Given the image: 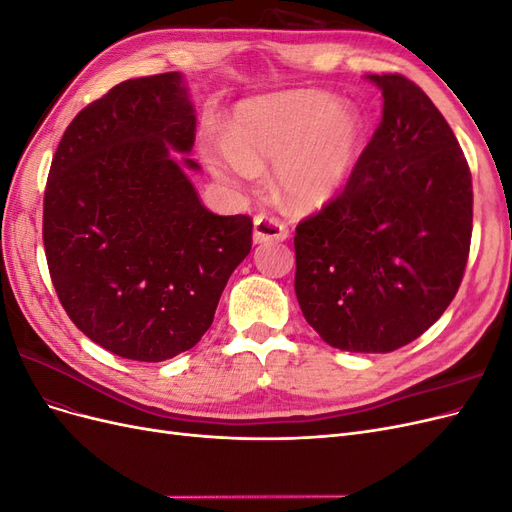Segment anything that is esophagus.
I'll use <instances>...</instances> for the list:
<instances>
[{
  "label": "esophagus",
  "instance_id": "esophagus-1",
  "mask_svg": "<svg viewBox=\"0 0 512 512\" xmlns=\"http://www.w3.org/2000/svg\"><path fill=\"white\" fill-rule=\"evenodd\" d=\"M288 228L271 218V215H256L254 218V243H269V241H286Z\"/></svg>",
  "mask_w": 512,
  "mask_h": 512
}]
</instances>
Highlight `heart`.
<instances>
[{
  "label": "heart",
  "mask_w": 512,
  "mask_h": 512,
  "mask_svg": "<svg viewBox=\"0 0 512 512\" xmlns=\"http://www.w3.org/2000/svg\"><path fill=\"white\" fill-rule=\"evenodd\" d=\"M363 113L327 91L294 89L245 100L228 134L205 138V158L224 179H254L273 164V183L294 211H320L342 196L365 147Z\"/></svg>",
  "instance_id": "obj_1"
}]
</instances>
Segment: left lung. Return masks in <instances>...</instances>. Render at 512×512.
<instances>
[{"mask_svg":"<svg viewBox=\"0 0 512 512\" xmlns=\"http://www.w3.org/2000/svg\"><path fill=\"white\" fill-rule=\"evenodd\" d=\"M382 121L348 190L297 226L294 292L333 348L393 352L451 305L472 237V177L457 138L421 87L365 74Z\"/></svg>","mask_w":512,"mask_h":512,"instance_id":"8db88e82","label":"left lung"}]
</instances>
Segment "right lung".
I'll list each match as a JSON object with an SVG mask.
<instances>
[{
    "label": "right lung",
    "instance_id": "add662e5",
    "mask_svg": "<svg viewBox=\"0 0 512 512\" xmlns=\"http://www.w3.org/2000/svg\"><path fill=\"white\" fill-rule=\"evenodd\" d=\"M181 72L123 81L72 119L44 192V250L57 297L91 342L160 363L211 327L252 250L247 215L200 203Z\"/></svg>",
    "mask_w": 512,
    "mask_h": 512
}]
</instances>
